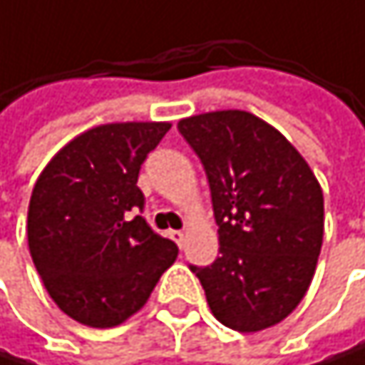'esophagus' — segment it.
I'll return each mask as SVG.
<instances>
[{"instance_id":"1","label":"esophagus","mask_w":365,"mask_h":365,"mask_svg":"<svg viewBox=\"0 0 365 365\" xmlns=\"http://www.w3.org/2000/svg\"><path fill=\"white\" fill-rule=\"evenodd\" d=\"M170 238H172L180 249L185 247V238H187V236H185V232H180V230H172V232H170Z\"/></svg>"}]
</instances>
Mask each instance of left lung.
Segmentation results:
<instances>
[{
  "instance_id": "8db88e82",
  "label": "left lung",
  "mask_w": 365,
  "mask_h": 365,
  "mask_svg": "<svg viewBox=\"0 0 365 365\" xmlns=\"http://www.w3.org/2000/svg\"><path fill=\"white\" fill-rule=\"evenodd\" d=\"M200 157L219 225V257L191 266L217 321L262 331L306 295L323 245V191L306 159L266 120L217 110L178 120Z\"/></svg>"
}]
</instances>
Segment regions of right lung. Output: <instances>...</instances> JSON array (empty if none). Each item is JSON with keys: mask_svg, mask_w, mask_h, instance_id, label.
<instances>
[{"mask_svg": "<svg viewBox=\"0 0 365 365\" xmlns=\"http://www.w3.org/2000/svg\"><path fill=\"white\" fill-rule=\"evenodd\" d=\"M170 123H108L70 140L36 180L27 240L55 304L74 321L106 329L135 314L178 247L150 230L140 165Z\"/></svg>", "mask_w": 365, "mask_h": 365, "instance_id": "right-lung-1", "label": "right lung"}]
</instances>
